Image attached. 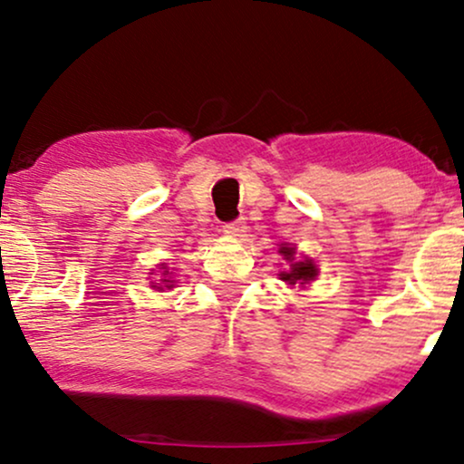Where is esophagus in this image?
I'll list each match as a JSON object with an SVG mask.
<instances>
[{
	"instance_id": "34e87169",
	"label": "esophagus",
	"mask_w": 464,
	"mask_h": 464,
	"mask_svg": "<svg viewBox=\"0 0 464 464\" xmlns=\"http://www.w3.org/2000/svg\"><path fill=\"white\" fill-rule=\"evenodd\" d=\"M225 233H227V236H231V237H242L244 233H246V225H244V220L227 222Z\"/></svg>"
}]
</instances>
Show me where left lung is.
Instances as JSON below:
<instances>
[{"mask_svg": "<svg viewBox=\"0 0 464 464\" xmlns=\"http://www.w3.org/2000/svg\"><path fill=\"white\" fill-rule=\"evenodd\" d=\"M281 253H284V257L287 262H292V255H295V248H287L284 246L281 248ZM316 276V266H314L312 259H303V262H296L292 264V268L287 270V273H281V279L287 281V284H310V281Z\"/></svg>", "mask_w": 464, "mask_h": 464, "instance_id": "obj_1", "label": "left lung"}]
</instances>
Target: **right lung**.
Wrapping results in <instances>:
<instances>
[{
	"label": "right lung",
	"mask_w": 464,
	"mask_h": 464,
	"mask_svg": "<svg viewBox=\"0 0 464 464\" xmlns=\"http://www.w3.org/2000/svg\"><path fill=\"white\" fill-rule=\"evenodd\" d=\"M165 275V273H163ZM165 281V284H168V285H165V287H172V281H169V279H163Z\"/></svg>",
	"instance_id": "obj_1"
}]
</instances>
